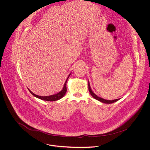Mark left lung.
<instances>
[{
  "label": "left lung",
  "instance_id": "1",
  "mask_svg": "<svg viewBox=\"0 0 150 150\" xmlns=\"http://www.w3.org/2000/svg\"><path fill=\"white\" fill-rule=\"evenodd\" d=\"M88 89H89V91L91 95H92V96L93 98H94L95 99H96V100H99V101H100V102H102V103L110 104V103H114V102H116V101H117V100H119V99H115V100H106V99H103V98H101L98 96L96 95L92 92V91L91 90V86H90V84H89V82H88Z\"/></svg>",
  "mask_w": 150,
  "mask_h": 150
}]
</instances>
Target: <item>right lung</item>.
<instances>
[{"label":"right lung","mask_w":150,"mask_h":150,"mask_svg":"<svg viewBox=\"0 0 150 150\" xmlns=\"http://www.w3.org/2000/svg\"><path fill=\"white\" fill-rule=\"evenodd\" d=\"M69 75H70V74H69ZM69 75L68 77L67 78V80H66V81H65V83H64V88H63L62 90L61 91H60L59 93H57V94H55V95H51V96H40L36 95L35 94L33 93L31 91H30L29 89H28V90H29L30 92L33 96H34L35 97H36V98H39V99H41V100H46V101H55V100H58L61 99V98L65 95V94L66 92H67V89L66 84H67V81H68V79Z\"/></svg>","instance_id":"right-lung-1"}]
</instances>
